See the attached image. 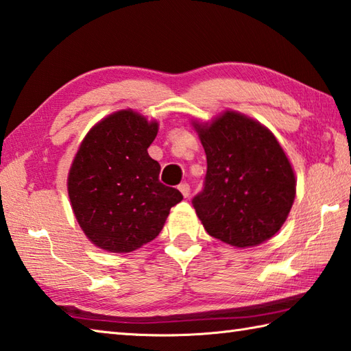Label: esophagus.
<instances>
[{
    "mask_svg": "<svg viewBox=\"0 0 351 351\" xmlns=\"http://www.w3.org/2000/svg\"><path fill=\"white\" fill-rule=\"evenodd\" d=\"M178 189H180V192L182 193L184 197H189L190 196V186H189L187 182L180 184V187H178Z\"/></svg>",
    "mask_w": 351,
    "mask_h": 351,
    "instance_id": "obj_1",
    "label": "esophagus"
}]
</instances>
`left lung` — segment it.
Wrapping results in <instances>:
<instances>
[{
  "label": "left lung",
  "mask_w": 351,
  "mask_h": 351,
  "mask_svg": "<svg viewBox=\"0 0 351 351\" xmlns=\"http://www.w3.org/2000/svg\"><path fill=\"white\" fill-rule=\"evenodd\" d=\"M207 155L204 189L192 204L210 237L234 247L270 239L295 201V173L270 130L237 112L195 124Z\"/></svg>",
  "instance_id": "8db88e82"
}]
</instances>
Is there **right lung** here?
Segmentation results:
<instances>
[{"instance_id":"obj_1","label":"right lung","mask_w":351,"mask_h":351,"mask_svg":"<svg viewBox=\"0 0 351 351\" xmlns=\"http://www.w3.org/2000/svg\"><path fill=\"white\" fill-rule=\"evenodd\" d=\"M158 123L121 110L87 133L69 171L76 221L95 245L129 253L154 241L180 190L159 181L161 165L147 154Z\"/></svg>"}]
</instances>
